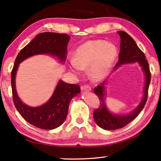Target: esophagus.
Wrapping results in <instances>:
<instances>
[{"label":"esophagus","instance_id":"34e87169","mask_svg":"<svg viewBox=\"0 0 161 161\" xmlns=\"http://www.w3.org/2000/svg\"><path fill=\"white\" fill-rule=\"evenodd\" d=\"M81 90L82 91H86V92H90L92 90V88L88 85H83L81 86Z\"/></svg>","mask_w":161,"mask_h":161}]
</instances>
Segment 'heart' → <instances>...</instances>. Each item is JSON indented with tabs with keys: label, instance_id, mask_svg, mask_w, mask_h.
Masks as SVG:
<instances>
[{
	"label": "heart",
	"instance_id": "1",
	"mask_svg": "<svg viewBox=\"0 0 161 161\" xmlns=\"http://www.w3.org/2000/svg\"><path fill=\"white\" fill-rule=\"evenodd\" d=\"M118 56L115 44L102 40L89 41L75 50L71 68L78 73L80 69H88V73L94 80H99L108 75Z\"/></svg>",
	"mask_w": 161,
	"mask_h": 161
}]
</instances>
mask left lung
<instances>
[{"label": "left lung", "mask_w": 161, "mask_h": 161, "mask_svg": "<svg viewBox=\"0 0 161 161\" xmlns=\"http://www.w3.org/2000/svg\"><path fill=\"white\" fill-rule=\"evenodd\" d=\"M118 32L120 37V51L118 55L119 59L116 63L115 67H118L120 65L125 63H134V62H138L142 67V69L146 77L144 94L141 103L134 111L127 115H118L109 113L105 106L104 86L105 82L100 83L99 86L94 88V92L99 98L100 104L99 108L94 109V113H93L94 119L99 127L105 130H115L124 127L139 115L147 100L149 86H150L151 80L150 66H149L148 62L145 59L144 53L142 52L140 48L136 45V42L129 34L124 31H118Z\"/></svg>", "instance_id": "8db88e82"}]
</instances>
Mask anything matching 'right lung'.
Segmentation results:
<instances>
[{
    "label": "right lung",
    "mask_w": 161,
    "mask_h": 161,
    "mask_svg": "<svg viewBox=\"0 0 161 161\" xmlns=\"http://www.w3.org/2000/svg\"><path fill=\"white\" fill-rule=\"evenodd\" d=\"M69 40V36L64 33L46 32L37 35L18 53L11 70V88L15 108L25 120L39 129L52 130L60 126L66 119L70 100L80 92V87L78 84H69L59 80L52 97L45 104L38 108L27 106L19 99L15 88V75L19 64L39 53L56 56L64 62Z\"/></svg>",
    "instance_id": "obj_1"
}]
</instances>
